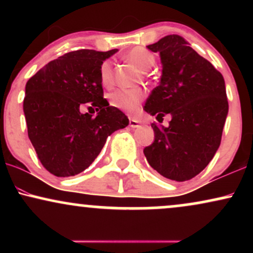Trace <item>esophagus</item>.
Masks as SVG:
<instances>
[{"label":"esophagus","mask_w":253,"mask_h":253,"mask_svg":"<svg viewBox=\"0 0 253 253\" xmlns=\"http://www.w3.org/2000/svg\"><path fill=\"white\" fill-rule=\"evenodd\" d=\"M129 126L132 127V128H135V127L140 126V121L135 120V119H129Z\"/></svg>","instance_id":"1"}]
</instances>
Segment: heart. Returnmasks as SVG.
Here are the masks:
<instances>
[{
  "label": "heart",
  "instance_id": "heart-1",
  "mask_svg": "<svg viewBox=\"0 0 253 253\" xmlns=\"http://www.w3.org/2000/svg\"><path fill=\"white\" fill-rule=\"evenodd\" d=\"M126 60L141 71H147L155 64V56L144 47H134L127 52ZM100 80L102 85L110 86L113 84V68L108 60H104L100 66ZM145 98L141 89H118L110 95V104L126 113H135Z\"/></svg>",
  "mask_w": 253,
  "mask_h": 253
}]
</instances>
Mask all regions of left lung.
I'll use <instances>...</instances> for the list:
<instances>
[{
  "label": "left lung",
  "instance_id": "left-lung-1",
  "mask_svg": "<svg viewBox=\"0 0 253 253\" xmlns=\"http://www.w3.org/2000/svg\"><path fill=\"white\" fill-rule=\"evenodd\" d=\"M161 56V83L144 110L169 126L152 124L155 140L144 149L147 162L167 178L184 182L199 175L221 143L228 113L222 75L184 38L171 34L147 46Z\"/></svg>",
  "mask_w": 253,
  "mask_h": 253
}]
</instances>
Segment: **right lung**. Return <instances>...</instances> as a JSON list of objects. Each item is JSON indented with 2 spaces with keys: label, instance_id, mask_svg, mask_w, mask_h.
Listing matches in <instances>:
<instances>
[{
  "label": "right lung",
  "instance_id": "obj_1",
  "mask_svg": "<svg viewBox=\"0 0 253 253\" xmlns=\"http://www.w3.org/2000/svg\"><path fill=\"white\" fill-rule=\"evenodd\" d=\"M118 52L78 50L46 64L26 84L24 113L28 138L46 170L75 176L90 167L107 138L128 118L103 98L100 66ZM95 109L94 118L82 112Z\"/></svg>",
  "mask_w": 253,
  "mask_h": 253
}]
</instances>
